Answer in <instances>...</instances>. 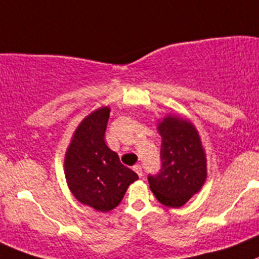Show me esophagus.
<instances>
[{
    "mask_svg": "<svg viewBox=\"0 0 259 259\" xmlns=\"http://www.w3.org/2000/svg\"><path fill=\"white\" fill-rule=\"evenodd\" d=\"M133 170L138 174V176H141V178L143 176V170H142V167L139 165H135L134 167H133Z\"/></svg>",
    "mask_w": 259,
    "mask_h": 259,
    "instance_id": "obj_1",
    "label": "esophagus"
}]
</instances>
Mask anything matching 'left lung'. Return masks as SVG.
<instances>
[{"mask_svg":"<svg viewBox=\"0 0 259 259\" xmlns=\"http://www.w3.org/2000/svg\"><path fill=\"white\" fill-rule=\"evenodd\" d=\"M157 132L162 138V167L159 174L148 176L149 188L163 206L179 208L206 183V152L189 118L166 115L157 124Z\"/></svg>","mask_w":259,"mask_h":259,"instance_id":"left-lung-1","label":"left lung"}]
</instances>
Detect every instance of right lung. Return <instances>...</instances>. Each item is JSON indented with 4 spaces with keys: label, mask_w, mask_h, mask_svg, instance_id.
Listing matches in <instances>:
<instances>
[{
    "label": "right lung",
    "mask_w": 259,
    "mask_h": 259,
    "mask_svg": "<svg viewBox=\"0 0 259 259\" xmlns=\"http://www.w3.org/2000/svg\"><path fill=\"white\" fill-rule=\"evenodd\" d=\"M111 108L102 106L81 120L66 149L64 171L67 187L76 199L96 211L117 207L138 175L120 162L105 142Z\"/></svg>",
    "instance_id": "1"
}]
</instances>
